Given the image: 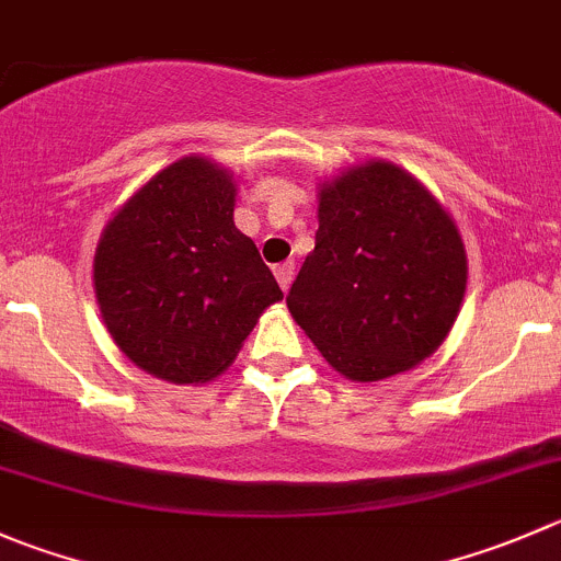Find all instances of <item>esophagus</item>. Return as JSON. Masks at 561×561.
Instances as JSON below:
<instances>
[{
  "label": "esophagus",
  "instance_id": "34e87169",
  "mask_svg": "<svg viewBox=\"0 0 561 561\" xmlns=\"http://www.w3.org/2000/svg\"><path fill=\"white\" fill-rule=\"evenodd\" d=\"M274 274H276V282H279L282 290L287 293V287H290L293 276H296V263H293V260H287V263H279L274 268Z\"/></svg>",
  "mask_w": 561,
  "mask_h": 561
}]
</instances>
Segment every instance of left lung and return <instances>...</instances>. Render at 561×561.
<instances>
[{
	"label": "left lung",
	"mask_w": 561,
	"mask_h": 561,
	"mask_svg": "<svg viewBox=\"0 0 561 561\" xmlns=\"http://www.w3.org/2000/svg\"><path fill=\"white\" fill-rule=\"evenodd\" d=\"M453 216L389 161L320 186L314 249L287 309L325 362L351 380H383L438 351L466 293Z\"/></svg>",
	"instance_id": "1"
}]
</instances>
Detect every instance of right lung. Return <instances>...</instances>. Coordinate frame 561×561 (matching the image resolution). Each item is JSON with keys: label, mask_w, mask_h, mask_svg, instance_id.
<instances>
[{"label": "right lung", "mask_w": 561, "mask_h": 561, "mask_svg": "<svg viewBox=\"0 0 561 561\" xmlns=\"http://www.w3.org/2000/svg\"><path fill=\"white\" fill-rule=\"evenodd\" d=\"M232 210L230 172L186 156L150 178L98 241L92 282L103 323L119 351L156 378L214 380L263 309L282 301Z\"/></svg>", "instance_id": "right-lung-1"}]
</instances>
